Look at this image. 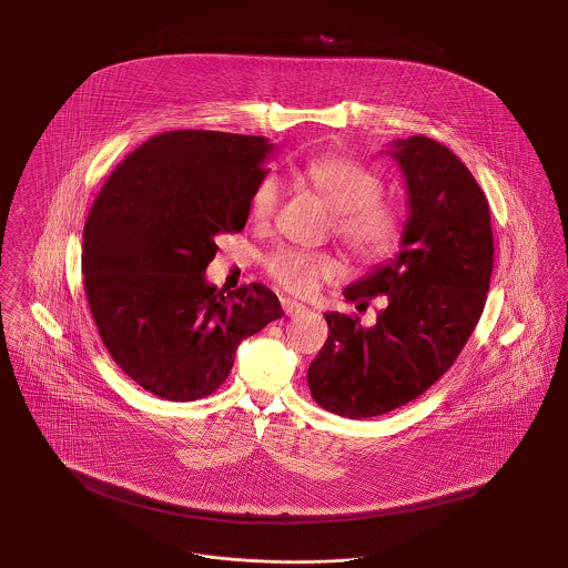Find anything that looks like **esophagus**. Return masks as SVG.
<instances>
[{"label":"esophagus","mask_w":568,"mask_h":568,"mask_svg":"<svg viewBox=\"0 0 568 568\" xmlns=\"http://www.w3.org/2000/svg\"><path fill=\"white\" fill-rule=\"evenodd\" d=\"M281 306H283V311H285L287 316H297V314H302L306 311V306H304V304L295 302L292 297H281Z\"/></svg>","instance_id":"obj_1"}]
</instances>
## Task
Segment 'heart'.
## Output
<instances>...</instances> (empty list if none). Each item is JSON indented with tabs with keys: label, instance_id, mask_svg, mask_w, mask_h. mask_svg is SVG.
<instances>
[{
	"label": "heart",
	"instance_id": "obj_1",
	"mask_svg": "<svg viewBox=\"0 0 568 568\" xmlns=\"http://www.w3.org/2000/svg\"><path fill=\"white\" fill-rule=\"evenodd\" d=\"M311 191L333 210V233L361 262H377L394 252L403 236V210L382 196V180L353 156H314L295 170ZM283 196V182L276 174L260 178L250 196L254 222H268ZM264 268L274 281L294 292L308 294L321 281L344 273V264L329 252H304L278 247L264 257Z\"/></svg>",
	"mask_w": 568,
	"mask_h": 568
}]
</instances>
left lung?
Masks as SVG:
<instances>
[{"label":"left lung","instance_id":"left-lung-1","mask_svg":"<svg viewBox=\"0 0 568 568\" xmlns=\"http://www.w3.org/2000/svg\"><path fill=\"white\" fill-rule=\"evenodd\" d=\"M409 215L400 252L344 290L367 308L388 306L373 327L327 313L329 337L308 367V388L327 412L365 419L394 412L449 372L474 332L489 292V201L468 168L426 136L392 140Z\"/></svg>","mask_w":568,"mask_h":568}]
</instances>
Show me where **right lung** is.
<instances>
[{"label": "right lung", "mask_w": 568, "mask_h": 568, "mask_svg": "<svg viewBox=\"0 0 568 568\" xmlns=\"http://www.w3.org/2000/svg\"><path fill=\"white\" fill-rule=\"evenodd\" d=\"M273 151L264 136L163 132L97 196L83 226L85 295L106 351L144 390L178 403L212 394L236 346L283 316L260 283L224 295L205 281L215 236L243 231Z\"/></svg>", "instance_id": "add662e5"}]
</instances>
